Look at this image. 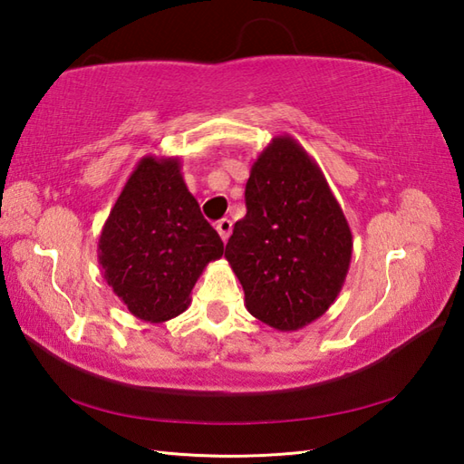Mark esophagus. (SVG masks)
I'll list each match as a JSON object with an SVG mask.
<instances>
[{"label":"esophagus","mask_w":464,"mask_h":464,"mask_svg":"<svg viewBox=\"0 0 464 464\" xmlns=\"http://www.w3.org/2000/svg\"><path fill=\"white\" fill-rule=\"evenodd\" d=\"M217 233H219V237L223 239V241H227L229 239V235H231V229H233V223L229 221V219H221L219 223H217Z\"/></svg>","instance_id":"1"}]
</instances>
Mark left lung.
<instances>
[{"mask_svg":"<svg viewBox=\"0 0 464 464\" xmlns=\"http://www.w3.org/2000/svg\"><path fill=\"white\" fill-rule=\"evenodd\" d=\"M245 205L225 247L245 307L273 329L299 331L327 313L347 279V217L291 135L275 137L251 165Z\"/></svg>","mask_w":464,"mask_h":464,"instance_id":"left-lung-1","label":"left lung"}]
</instances>
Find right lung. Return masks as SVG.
<instances>
[{"label": "right lung", "mask_w": 464, "mask_h": 464, "mask_svg": "<svg viewBox=\"0 0 464 464\" xmlns=\"http://www.w3.org/2000/svg\"><path fill=\"white\" fill-rule=\"evenodd\" d=\"M223 241L187 189L179 157L145 155L117 197L97 243L103 279L131 314L163 323L189 307Z\"/></svg>", "instance_id": "right-lung-1"}]
</instances>
